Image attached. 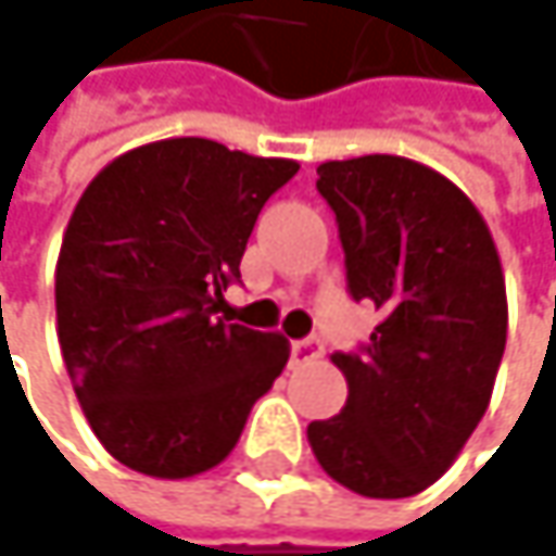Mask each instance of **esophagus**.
<instances>
[{
  "label": "esophagus",
  "instance_id": "obj_1",
  "mask_svg": "<svg viewBox=\"0 0 556 556\" xmlns=\"http://www.w3.org/2000/svg\"><path fill=\"white\" fill-rule=\"evenodd\" d=\"M323 354V341L316 336L300 338V341H291V364L300 367V364H309Z\"/></svg>",
  "mask_w": 556,
  "mask_h": 556
}]
</instances>
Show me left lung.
I'll list each match as a JSON object with an SVG mask.
<instances>
[{
    "label": "left lung",
    "instance_id": "1",
    "mask_svg": "<svg viewBox=\"0 0 556 556\" xmlns=\"http://www.w3.org/2000/svg\"><path fill=\"white\" fill-rule=\"evenodd\" d=\"M316 174L348 291L382 319L361 354H332L348 402L306 440L348 491L415 496L446 475L491 405L506 348L503 265L475 202L417 161L364 154Z\"/></svg>",
    "mask_w": 556,
    "mask_h": 556
}]
</instances>
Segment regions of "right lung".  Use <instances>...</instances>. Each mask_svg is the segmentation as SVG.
<instances>
[{"instance_id":"right-lung-1","label":"right lung","mask_w":556,"mask_h":556,"mask_svg":"<svg viewBox=\"0 0 556 556\" xmlns=\"http://www.w3.org/2000/svg\"><path fill=\"white\" fill-rule=\"evenodd\" d=\"M300 170L212 139L110 161L81 192L56 262V336L103 450L148 478L230 456L291 344L218 319L258 212Z\"/></svg>"}]
</instances>
